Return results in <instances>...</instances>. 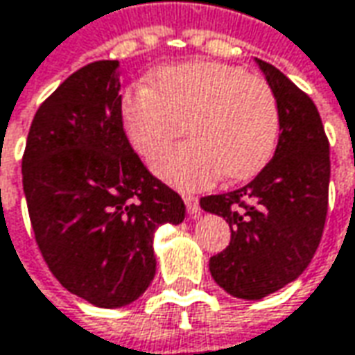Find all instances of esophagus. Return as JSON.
Listing matches in <instances>:
<instances>
[{"mask_svg":"<svg viewBox=\"0 0 355 355\" xmlns=\"http://www.w3.org/2000/svg\"><path fill=\"white\" fill-rule=\"evenodd\" d=\"M182 200L187 204V212L190 214V218H198L200 216V204H198V198L196 196H192V194H184L182 196Z\"/></svg>","mask_w":355,"mask_h":355,"instance_id":"34e87169","label":"esophagus"}]
</instances>
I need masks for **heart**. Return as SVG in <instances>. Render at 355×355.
Segmentation results:
<instances>
[{
  "label": "heart",
  "instance_id": "b5f03b06",
  "mask_svg": "<svg viewBox=\"0 0 355 355\" xmlns=\"http://www.w3.org/2000/svg\"><path fill=\"white\" fill-rule=\"evenodd\" d=\"M131 147L151 159L184 131L155 173L178 189H206L218 178L248 180L271 161L279 139V102L271 84L243 68L194 60L161 68L153 88L139 84L119 102Z\"/></svg>",
  "mask_w": 355,
  "mask_h": 355
}]
</instances>
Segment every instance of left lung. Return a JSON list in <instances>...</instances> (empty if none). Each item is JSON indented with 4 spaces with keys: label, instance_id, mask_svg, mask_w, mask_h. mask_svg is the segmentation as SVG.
<instances>
[{
    "label": "left lung",
    "instance_id": "obj_1",
    "mask_svg": "<svg viewBox=\"0 0 355 355\" xmlns=\"http://www.w3.org/2000/svg\"><path fill=\"white\" fill-rule=\"evenodd\" d=\"M279 102L273 159L245 187L200 198L204 212L226 218L232 239L210 257V273L227 295L259 300L309 267L328 212L330 145L306 94L273 64L255 58Z\"/></svg>",
    "mask_w": 355,
    "mask_h": 355
}]
</instances>
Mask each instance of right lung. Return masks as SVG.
<instances>
[{
	"mask_svg": "<svg viewBox=\"0 0 355 355\" xmlns=\"http://www.w3.org/2000/svg\"><path fill=\"white\" fill-rule=\"evenodd\" d=\"M119 62L70 74L33 117L23 190L43 259L72 295L100 309L137 300L157 269L153 236L184 220V202L129 145Z\"/></svg>",
	"mask_w": 355,
	"mask_h": 355,
	"instance_id": "obj_1",
	"label": "right lung"
}]
</instances>
